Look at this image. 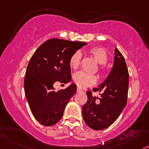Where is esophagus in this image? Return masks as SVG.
<instances>
[{
	"label": "esophagus",
	"instance_id": "obj_1",
	"mask_svg": "<svg viewBox=\"0 0 149 149\" xmlns=\"http://www.w3.org/2000/svg\"><path fill=\"white\" fill-rule=\"evenodd\" d=\"M77 90H78V91L80 92V91H82V90L81 89L80 87H79V86H78V88H77Z\"/></svg>",
	"mask_w": 149,
	"mask_h": 149
}]
</instances>
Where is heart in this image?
<instances>
[{"label":"heart","mask_w":149,"mask_h":149,"mask_svg":"<svg viewBox=\"0 0 149 149\" xmlns=\"http://www.w3.org/2000/svg\"><path fill=\"white\" fill-rule=\"evenodd\" d=\"M88 52L93 56L95 60L100 65H104L108 61V55L106 50L104 48L100 47H94L88 49ZM82 55L80 52H76L71 55L69 59V65L71 68L76 70L80 66ZM100 70H103V67H100ZM73 80L77 85L82 88H86L87 86L93 85L95 83L97 79L93 74H90L84 71H79L75 73L73 76Z\"/></svg>","instance_id":"1"}]
</instances>
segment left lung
<instances>
[{
	"instance_id": "obj_1",
	"label": "left lung",
	"mask_w": 149,
	"mask_h": 149,
	"mask_svg": "<svg viewBox=\"0 0 149 149\" xmlns=\"http://www.w3.org/2000/svg\"><path fill=\"white\" fill-rule=\"evenodd\" d=\"M129 72L123 56L115 49L111 71L94 92H102L100 97L86 92L87 102L82 107V117L88 127L94 130H102L110 127L121 114L127 102Z\"/></svg>"
}]
</instances>
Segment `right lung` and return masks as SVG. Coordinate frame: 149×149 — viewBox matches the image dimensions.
Masks as SVG:
<instances>
[{"label": "right lung", "mask_w": 149, "mask_h": 149, "mask_svg": "<svg viewBox=\"0 0 149 149\" xmlns=\"http://www.w3.org/2000/svg\"><path fill=\"white\" fill-rule=\"evenodd\" d=\"M86 42L52 38L37 49L28 64L24 81V92L33 117L43 126L60 121L71 97L76 93V84L56 91L54 84L71 80L69 59Z\"/></svg>", "instance_id": "obj_1"}]
</instances>
